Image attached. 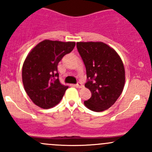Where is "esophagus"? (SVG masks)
Returning a JSON list of instances; mask_svg holds the SVG:
<instances>
[{"label": "esophagus", "mask_w": 152, "mask_h": 152, "mask_svg": "<svg viewBox=\"0 0 152 152\" xmlns=\"http://www.w3.org/2000/svg\"><path fill=\"white\" fill-rule=\"evenodd\" d=\"M75 87H77V88H82V87H83V85L81 82H78L76 85H75Z\"/></svg>", "instance_id": "34e87169"}]
</instances>
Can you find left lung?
I'll list each match as a JSON object with an SVG mask.
<instances>
[{"mask_svg": "<svg viewBox=\"0 0 152 152\" xmlns=\"http://www.w3.org/2000/svg\"><path fill=\"white\" fill-rule=\"evenodd\" d=\"M76 46L86 67L85 86L92 94L84 104L92 111H104L114 104L124 90L123 62L114 49L102 42H79Z\"/></svg>", "mask_w": 152, "mask_h": 152, "instance_id": "left-lung-1", "label": "left lung"}]
</instances>
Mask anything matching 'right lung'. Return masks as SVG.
<instances>
[{"label": "right lung", "mask_w": 152, "mask_h": 152, "mask_svg": "<svg viewBox=\"0 0 152 152\" xmlns=\"http://www.w3.org/2000/svg\"><path fill=\"white\" fill-rule=\"evenodd\" d=\"M75 42L45 39L28 53L22 69L24 89L31 100L42 109L59 103L68 87L59 79L58 63L74 48Z\"/></svg>", "instance_id": "right-lung-1"}]
</instances>
